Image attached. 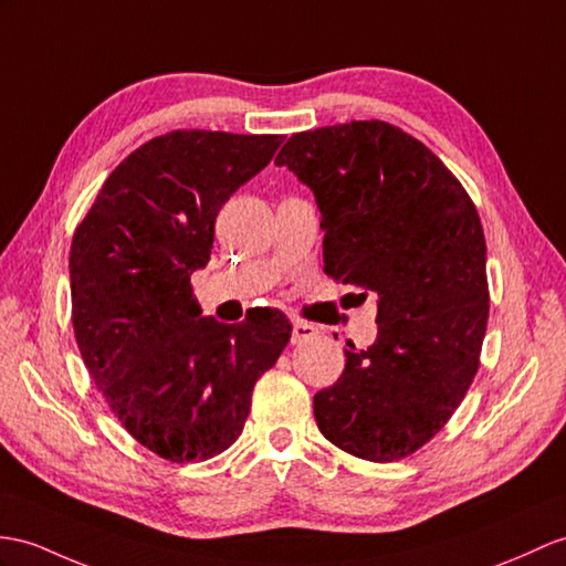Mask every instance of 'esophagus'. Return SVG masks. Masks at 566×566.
Here are the masks:
<instances>
[{
  "instance_id": "esophagus-1",
  "label": "esophagus",
  "mask_w": 566,
  "mask_h": 566,
  "mask_svg": "<svg viewBox=\"0 0 566 566\" xmlns=\"http://www.w3.org/2000/svg\"><path fill=\"white\" fill-rule=\"evenodd\" d=\"M316 334V326H312V324H307V322H293V334H291V340L293 343H302V340H307V338H312Z\"/></svg>"
}]
</instances>
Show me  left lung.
I'll list each match as a JSON object with an SVG mask.
<instances>
[{"label":"left lung","instance_id":"obj_1","mask_svg":"<svg viewBox=\"0 0 566 566\" xmlns=\"http://www.w3.org/2000/svg\"><path fill=\"white\" fill-rule=\"evenodd\" d=\"M322 211L324 271L377 297V338L314 394L331 444L389 463L434 437L478 371L488 247L471 197L430 148L371 119L293 134L275 156Z\"/></svg>","mask_w":566,"mask_h":566}]
</instances>
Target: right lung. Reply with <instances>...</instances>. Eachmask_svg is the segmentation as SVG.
<instances>
[{
    "mask_svg": "<svg viewBox=\"0 0 566 566\" xmlns=\"http://www.w3.org/2000/svg\"><path fill=\"white\" fill-rule=\"evenodd\" d=\"M281 144L275 134L158 136L117 165L74 232L81 357L124 430L168 461H206L235 442L256 379L291 340L275 310L242 324L206 319L189 285L209 264L218 211Z\"/></svg>",
    "mask_w": 566,
    "mask_h": 566,
    "instance_id": "1",
    "label": "right lung"
}]
</instances>
